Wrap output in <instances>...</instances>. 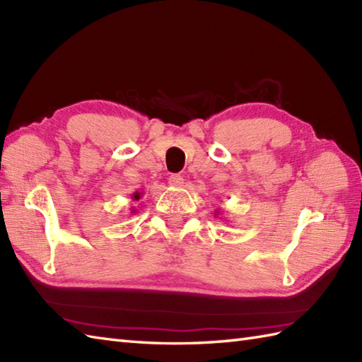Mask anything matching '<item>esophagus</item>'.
I'll list each match as a JSON object with an SVG mask.
<instances>
[{
  "mask_svg": "<svg viewBox=\"0 0 362 362\" xmlns=\"http://www.w3.org/2000/svg\"><path fill=\"white\" fill-rule=\"evenodd\" d=\"M182 183H183V177L182 175L173 174L171 177H169V185H171V187L179 188V187H182Z\"/></svg>",
  "mask_w": 362,
  "mask_h": 362,
  "instance_id": "esophagus-1",
  "label": "esophagus"
}]
</instances>
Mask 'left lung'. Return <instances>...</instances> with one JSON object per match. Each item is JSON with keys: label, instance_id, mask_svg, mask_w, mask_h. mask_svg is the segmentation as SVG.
<instances>
[{"label": "left lung", "instance_id": "left-lung-1", "mask_svg": "<svg viewBox=\"0 0 362 362\" xmlns=\"http://www.w3.org/2000/svg\"><path fill=\"white\" fill-rule=\"evenodd\" d=\"M216 214H219V210H216Z\"/></svg>", "mask_w": 362, "mask_h": 362}]
</instances>
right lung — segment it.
Returning <instances> with one entry per match:
<instances>
[{"label":"right lung","mask_w":362,"mask_h":362,"mask_svg":"<svg viewBox=\"0 0 362 362\" xmlns=\"http://www.w3.org/2000/svg\"><path fill=\"white\" fill-rule=\"evenodd\" d=\"M141 196H143V193H140V191H135V193L132 194V197H130V199H132V201H140ZM130 210H132L130 213H136V210L134 209V206H132V209H130Z\"/></svg>","instance_id":"obj_1"}]
</instances>
